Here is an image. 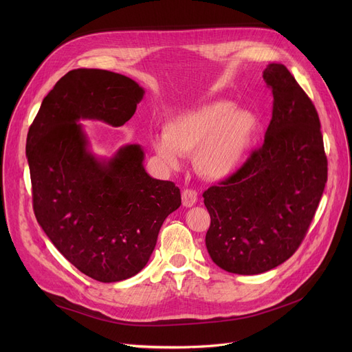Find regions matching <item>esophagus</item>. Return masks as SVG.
Returning a JSON list of instances; mask_svg holds the SVG:
<instances>
[{"label":"esophagus","instance_id":"1","mask_svg":"<svg viewBox=\"0 0 352 352\" xmlns=\"http://www.w3.org/2000/svg\"><path fill=\"white\" fill-rule=\"evenodd\" d=\"M181 197H182V206H184V207L190 208V207H192V206L197 204L198 197H197V192L192 191V190H184Z\"/></svg>","mask_w":352,"mask_h":352}]
</instances>
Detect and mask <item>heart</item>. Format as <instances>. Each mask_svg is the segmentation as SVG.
<instances>
[{
  "label": "heart",
  "instance_id": "1",
  "mask_svg": "<svg viewBox=\"0 0 352 352\" xmlns=\"http://www.w3.org/2000/svg\"><path fill=\"white\" fill-rule=\"evenodd\" d=\"M255 118L228 101H212L186 111L164 125L153 138L160 160L179 168L181 154L194 153V166L207 179L221 181L243 165L255 135Z\"/></svg>",
  "mask_w": 352,
  "mask_h": 352
}]
</instances>
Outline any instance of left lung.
Listing matches in <instances>:
<instances>
[{
	"label": "left lung",
	"mask_w": 352,
	"mask_h": 352,
	"mask_svg": "<svg viewBox=\"0 0 352 352\" xmlns=\"http://www.w3.org/2000/svg\"><path fill=\"white\" fill-rule=\"evenodd\" d=\"M263 77L274 96L263 146L202 195L211 217V260L239 275L267 272L297 251L327 184L316 107L285 65L268 64Z\"/></svg>",
	"instance_id": "8db88e82"
}]
</instances>
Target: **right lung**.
I'll return each instance as SVG.
<instances>
[{
  "label": "right lung",
  "instance_id": "obj_1",
  "mask_svg": "<svg viewBox=\"0 0 352 352\" xmlns=\"http://www.w3.org/2000/svg\"><path fill=\"white\" fill-rule=\"evenodd\" d=\"M144 94L121 74L72 69L43 100L27 137L36 221L74 267L100 283L138 274L165 218L181 206L174 182L145 171L140 144L97 155L80 122L121 126Z\"/></svg>",
  "mask_w": 352,
  "mask_h": 352
}]
</instances>
